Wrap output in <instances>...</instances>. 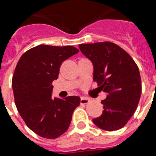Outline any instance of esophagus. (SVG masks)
Returning a JSON list of instances; mask_svg holds the SVG:
<instances>
[{"instance_id":"1","label":"esophagus","mask_w":156,"mask_h":156,"mask_svg":"<svg viewBox=\"0 0 156 156\" xmlns=\"http://www.w3.org/2000/svg\"><path fill=\"white\" fill-rule=\"evenodd\" d=\"M89 98L86 97H81L80 98V103L81 104H87V102H89Z\"/></svg>"}]
</instances>
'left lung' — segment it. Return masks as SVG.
Returning a JSON list of instances; mask_svg holds the SVG:
<instances>
[{"instance_id": "8db88e82", "label": "left lung", "mask_w": 156, "mask_h": 156, "mask_svg": "<svg viewBox=\"0 0 156 156\" xmlns=\"http://www.w3.org/2000/svg\"><path fill=\"white\" fill-rule=\"evenodd\" d=\"M79 48L93 64V80L98 88L108 94L101 101L102 114L93 122L107 131L123 127L136 111L141 94L138 67L127 52L113 43L80 44Z\"/></svg>"}]
</instances>
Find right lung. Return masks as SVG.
<instances>
[{
	"label": "right lung",
	"instance_id": "add662e5",
	"mask_svg": "<svg viewBox=\"0 0 156 156\" xmlns=\"http://www.w3.org/2000/svg\"><path fill=\"white\" fill-rule=\"evenodd\" d=\"M79 50L73 46L41 44L25 52L12 77L15 102L19 114L31 130L41 137L54 139L68 129L79 96L52 98V82L66 59Z\"/></svg>",
	"mask_w": 156,
	"mask_h": 156
}]
</instances>
